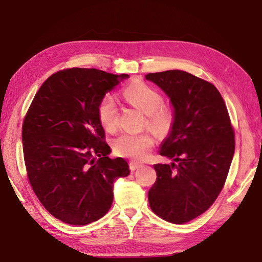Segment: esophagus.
<instances>
[{"label": "esophagus", "instance_id": "obj_1", "mask_svg": "<svg viewBox=\"0 0 262 262\" xmlns=\"http://www.w3.org/2000/svg\"><path fill=\"white\" fill-rule=\"evenodd\" d=\"M129 166H130V170H131V171H134V170H137V169L141 168V167H142V164H139V163H137V162H130Z\"/></svg>", "mask_w": 262, "mask_h": 262}]
</instances>
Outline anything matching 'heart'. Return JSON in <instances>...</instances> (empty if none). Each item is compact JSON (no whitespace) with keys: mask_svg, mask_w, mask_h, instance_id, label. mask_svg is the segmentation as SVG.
Returning a JSON list of instances; mask_svg holds the SVG:
<instances>
[{"mask_svg":"<svg viewBox=\"0 0 262 262\" xmlns=\"http://www.w3.org/2000/svg\"><path fill=\"white\" fill-rule=\"evenodd\" d=\"M123 96L130 104L146 115V126L157 136H165L173 123L170 108L161 107L162 96L143 82H132L125 87ZM98 118L107 131H115L118 125V107L112 96H105L98 105ZM154 145L153 138L147 133H122L114 141V150L119 156L143 161Z\"/></svg>","mask_w":262,"mask_h":262,"instance_id":"b5f03b06","label":"heart"}]
</instances>
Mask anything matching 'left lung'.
<instances>
[{"label": "left lung", "instance_id": "obj_1", "mask_svg": "<svg viewBox=\"0 0 262 262\" xmlns=\"http://www.w3.org/2000/svg\"><path fill=\"white\" fill-rule=\"evenodd\" d=\"M145 78L170 99L173 123L160 154L177 162L154 165L149 207L170 223H187L211 207L225 184L235 150L231 120L216 87L202 78L180 70Z\"/></svg>", "mask_w": 262, "mask_h": 262}]
</instances>
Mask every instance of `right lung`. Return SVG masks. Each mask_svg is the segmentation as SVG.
Segmentation results:
<instances>
[{"instance_id":"right-lung-1","label":"right lung","mask_w":262,"mask_h":262,"mask_svg":"<svg viewBox=\"0 0 262 262\" xmlns=\"http://www.w3.org/2000/svg\"><path fill=\"white\" fill-rule=\"evenodd\" d=\"M128 77L96 69L59 71L41 85L24 119L31 188L67 224L87 225L104 216L114 201V182L130 173L123 158L108 157L112 149L98 118L106 93Z\"/></svg>"}]
</instances>
